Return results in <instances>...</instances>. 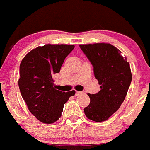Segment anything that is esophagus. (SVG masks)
Returning a JSON list of instances; mask_svg holds the SVG:
<instances>
[{
  "label": "esophagus",
  "mask_w": 150,
  "mask_h": 150,
  "mask_svg": "<svg viewBox=\"0 0 150 150\" xmlns=\"http://www.w3.org/2000/svg\"><path fill=\"white\" fill-rule=\"evenodd\" d=\"M81 92H79V91H76V96H78L79 95H80V94H81Z\"/></svg>",
  "instance_id": "esophagus-1"
}]
</instances>
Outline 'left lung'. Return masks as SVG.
<instances>
[{
	"mask_svg": "<svg viewBox=\"0 0 150 150\" xmlns=\"http://www.w3.org/2000/svg\"><path fill=\"white\" fill-rule=\"evenodd\" d=\"M93 66L94 74L98 80L100 91L88 94L90 103L84 108L89 119L101 122L108 120L124 101L132 82L129 64L121 51L108 43L80 45Z\"/></svg>",
	"mask_w": 150,
	"mask_h": 150,
	"instance_id": "left-lung-1",
	"label": "left lung"
}]
</instances>
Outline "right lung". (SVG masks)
I'll list each match as a JSON object with an SVG mask.
<instances>
[{
  "instance_id": "right-lung-1",
  "label": "right lung",
  "mask_w": 150,
  "mask_h": 150,
  "mask_svg": "<svg viewBox=\"0 0 150 150\" xmlns=\"http://www.w3.org/2000/svg\"><path fill=\"white\" fill-rule=\"evenodd\" d=\"M73 45L40 46L31 50L21 61L18 87L31 113L45 123H52L61 116L64 104L75 91L56 89L52 76L59 73Z\"/></svg>"
}]
</instances>
